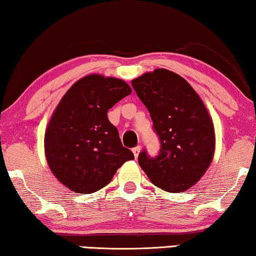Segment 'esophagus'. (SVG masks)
I'll list each match as a JSON object with an SVG mask.
<instances>
[{
  "label": "esophagus",
  "instance_id": "34e87169",
  "mask_svg": "<svg viewBox=\"0 0 256 256\" xmlns=\"http://www.w3.org/2000/svg\"><path fill=\"white\" fill-rule=\"evenodd\" d=\"M140 152V145H137V146H135V148H132V153H134V156H135V158H137V156H138Z\"/></svg>",
  "mask_w": 256,
  "mask_h": 256
}]
</instances>
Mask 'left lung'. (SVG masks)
<instances>
[{"mask_svg": "<svg viewBox=\"0 0 256 256\" xmlns=\"http://www.w3.org/2000/svg\"><path fill=\"white\" fill-rule=\"evenodd\" d=\"M150 112L160 140L159 154L143 150L138 164L151 182L164 191L188 190L205 174L215 151L214 124L194 88L172 70L158 68L132 81Z\"/></svg>", "mask_w": 256, "mask_h": 256, "instance_id": "left-lung-1", "label": "left lung"}]
</instances>
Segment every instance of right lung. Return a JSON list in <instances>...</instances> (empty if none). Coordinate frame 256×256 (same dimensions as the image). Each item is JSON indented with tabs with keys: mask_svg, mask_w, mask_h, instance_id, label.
Wrapping results in <instances>:
<instances>
[{
	"mask_svg": "<svg viewBox=\"0 0 256 256\" xmlns=\"http://www.w3.org/2000/svg\"><path fill=\"white\" fill-rule=\"evenodd\" d=\"M130 94L120 78L92 74L62 98L46 130L44 151L52 174L70 190L96 192L134 159L108 118V110Z\"/></svg>",
	"mask_w": 256,
	"mask_h": 256,
	"instance_id": "obj_1",
	"label": "right lung"
}]
</instances>
